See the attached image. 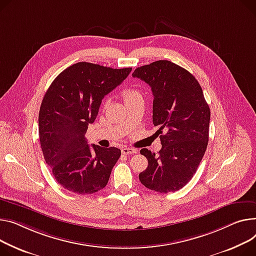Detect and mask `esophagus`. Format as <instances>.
<instances>
[{
	"instance_id": "esophagus-1",
	"label": "esophagus",
	"mask_w": 256,
	"mask_h": 256,
	"mask_svg": "<svg viewBox=\"0 0 256 256\" xmlns=\"http://www.w3.org/2000/svg\"><path fill=\"white\" fill-rule=\"evenodd\" d=\"M122 152L124 153V154H134V153H137V150L134 149V148H128V147H124L122 149Z\"/></svg>"
}]
</instances>
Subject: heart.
<instances>
[{"label":"heart","mask_w":256,"mask_h":256,"mask_svg":"<svg viewBox=\"0 0 256 256\" xmlns=\"http://www.w3.org/2000/svg\"><path fill=\"white\" fill-rule=\"evenodd\" d=\"M122 96H124V98L126 102H128V100H132L134 98H137L141 96L140 92L137 90H134V88H126V90H124V92H122Z\"/></svg>","instance_id":"heart-1"}]
</instances>
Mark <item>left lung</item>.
Masks as SVG:
<instances>
[{
  "label": "left lung",
  "mask_w": 256,
  "mask_h": 256,
  "mask_svg": "<svg viewBox=\"0 0 256 256\" xmlns=\"http://www.w3.org/2000/svg\"><path fill=\"white\" fill-rule=\"evenodd\" d=\"M132 77L151 88L153 124L160 126L158 136L163 134L158 156L141 149L148 166L139 179L147 188L160 194L179 190L194 177L207 149L209 105L194 76L170 60L137 68Z\"/></svg>",
  "instance_id": "1"
}]
</instances>
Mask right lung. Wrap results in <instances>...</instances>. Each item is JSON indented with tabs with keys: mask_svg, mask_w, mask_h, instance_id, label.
I'll return each instance as SVG.
<instances>
[{
	"mask_svg": "<svg viewBox=\"0 0 256 256\" xmlns=\"http://www.w3.org/2000/svg\"><path fill=\"white\" fill-rule=\"evenodd\" d=\"M130 71L80 62L64 70L47 90L39 112L41 148L54 179L69 192L92 194L107 185L122 151L90 147L85 134L102 100Z\"/></svg>",
	"mask_w": 256,
	"mask_h": 256,
	"instance_id": "add662e5",
	"label": "right lung"
}]
</instances>
